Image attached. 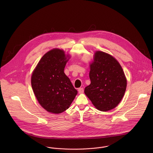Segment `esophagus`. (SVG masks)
<instances>
[{
	"label": "esophagus",
	"mask_w": 153,
	"mask_h": 153,
	"mask_svg": "<svg viewBox=\"0 0 153 153\" xmlns=\"http://www.w3.org/2000/svg\"><path fill=\"white\" fill-rule=\"evenodd\" d=\"M78 91L79 94H82L84 92V88H78Z\"/></svg>",
	"instance_id": "esophagus-1"
}]
</instances>
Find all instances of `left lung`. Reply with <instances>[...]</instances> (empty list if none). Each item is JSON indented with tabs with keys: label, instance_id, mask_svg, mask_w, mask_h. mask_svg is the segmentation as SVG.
<instances>
[{
	"label": "left lung",
	"instance_id": "8db88e82",
	"mask_svg": "<svg viewBox=\"0 0 153 153\" xmlns=\"http://www.w3.org/2000/svg\"><path fill=\"white\" fill-rule=\"evenodd\" d=\"M89 78L91 84L84 92L95 107L101 111L115 108L127 87V79L119 62L109 54L97 51L90 64Z\"/></svg>",
	"mask_w": 153,
	"mask_h": 153
}]
</instances>
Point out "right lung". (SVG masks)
Instances as JSON below:
<instances>
[{
    "mask_svg": "<svg viewBox=\"0 0 153 153\" xmlns=\"http://www.w3.org/2000/svg\"><path fill=\"white\" fill-rule=\"evenodd\" d=\"M69 58L63 50L53 49L42 57L32 72L31 85L35 95L49 112L65 111L78 93L64 73Z\"/></svg>",
    "mask_w": 153,
    "mask_h": 153,
    "instance_id": "right-lung-1",
    "label": "right lung"
}]
</instances>
